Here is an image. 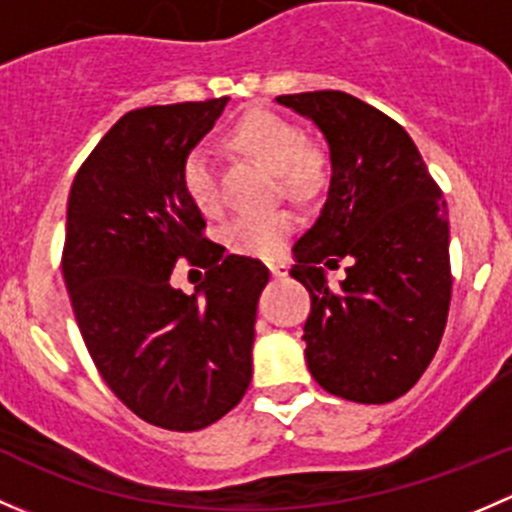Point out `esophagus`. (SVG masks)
Here are the masks:
<instances>
[{"mask_svg": "<svg viewBox=\"0 0 512 512\" xmlns=\"http://www.w3.org/2000/svg\"><path fill=\"white\" fill-rule=\"evenodd\" d=\"M270 272H272V277H277V280H282V277H287V272H289L287 262H282V260L270 262Z\"/></svg>", "mask_w": 512, "mask_h": 512, "instance_id": "34e87169", "label": "esophagus"}]
</instances>
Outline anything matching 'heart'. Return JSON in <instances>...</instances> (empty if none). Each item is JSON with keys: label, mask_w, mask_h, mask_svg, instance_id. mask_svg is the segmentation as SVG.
Here are the masks:
<instances>
[{"label": "heart", "mask_w": 512, "mask_h": 512, "mask_svg": "<svg viewBox=\"0 0 512 512\" xmlns=\"http://www.w3.org/2000/svg\"><path fill=\"white\" fill-rule=\"evenodd\" d=\"M232 141L247 156L257 158L280 175L282 190L297 198L314 195L324 183V156L319 148L304 141L297 123L270 111H255L242 118L232 131ZM183 185L195 208L215 215L223 205L220 170L215 153L208 146H193L183 163ZM294 230V215L289 210L242 213L223 227V240L232 252L252 257H275L285 247Z\"/></svg>", "instance_id": "heart-1"}]
</instances>
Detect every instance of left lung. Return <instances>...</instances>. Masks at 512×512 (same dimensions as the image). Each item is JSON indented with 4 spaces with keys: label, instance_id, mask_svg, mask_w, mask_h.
<instances>
[{
    "label": "left lung",
    "instance_id": "1",
    "mask_svg": "<svg viewBox=\"0 0 512 512\" xmlns=\"http://www.w3.org/2000/svg\"><path fill=\"white\" fill-rule=\"evenodd\" d=\"M312 118L332 156L327 203L294 242L289 270L307 287L309 374L356 404L404 396L431 364L451 307L448 208L409 133L344 91L277 96ZM350 260L348 280L324 266Z\"/></svg>",
    "mask_w": 512,
    "mask_h": 512
}]
</instances>
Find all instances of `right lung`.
<instances>
[{"label":"right lung","mask_w":512,"mask_h":512,"mask_svg":"<svg viewBox=\"0 0 512 512\" xmlns=\"http://www.w3.org/2000/svg\"><path fill=\"white\" fill-rule=\"evenodd\" d=\"M227 96L146 106L113 123L76 173L61 272L108 389L138 418L200 431L252 381L260 260L223 255L183 185L190 148ZM206 270L193 295L169 285L175 261Z\"/></svg>","instance_id":"1"}]
</instances>
